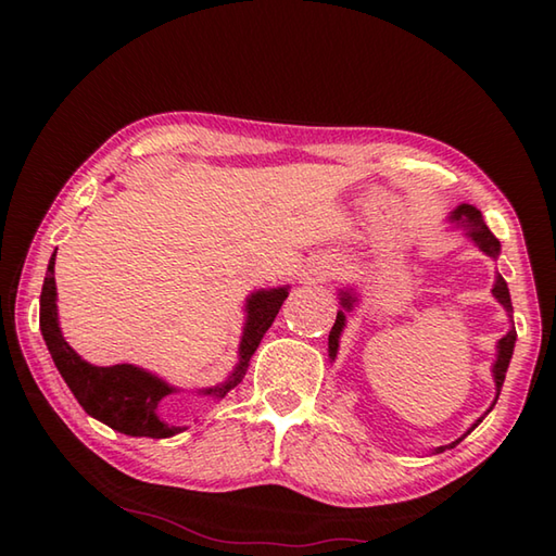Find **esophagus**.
I'll return each mask as SVG.
<instances>
[{"mask_svg":"<svg viewBox=\"0 0 556 556\" xmlns=\"http://www.w3.org/2000/svg\"><path fill=\"white\" fill-rule=\"evenodd\" d=\"M332 269H334V265L329 263V260H317V263H313V265H308L303 269V281H317V279H327L329 275H332Z\"/></svg>","mask_w":556,"mask_h":556,"instance_id":"1","label":"esophagus"}]
</instances>
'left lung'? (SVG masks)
Masks as SVG:
<instances>
[{
    "label": "left lung",
    "mask_w": 556,
    "mask_h": 556,
    "mask_svg": "<svg viewBox=\"0 0 556 556\" xmlns=\"http://www.w3.org/2000/svg\"><path fill=\"white\" fill-rule=\"evenodd\" d=\"M448 224H452V229H460V231H464V233L468 236V239L473 241L488 257H492V260L500 257L502 245H500L497 239H494V233L488 229V224L482 222V215H480L478 207L468 205V203H460V205L452 212V215H448ZM492 296L497 299V303L506 311V315H509L511 329L497 341V358H494V363H492V377H494V387H497V396H494L492 406H490L485 413H482V416H480L473 425H470V428L466 430V434L473 432V430L478 428V425L482 422V418H485L488 413L494 408V404H497L500 392H502V384H504V377H506V368H509L511 356H514V346H516V327H514L511 296H509V287H506V281H504V277L500 275V271H497V275H494ZM339 305H341V311H337V323H334V327H332V332H329V341H327V346H329L327 351H329V358H332V361L337 358L339 339H341V332H344V327H346V315L356 311V305H358V293H356V289H353V287L339 289ZM466 434H460L458 440L452 442V444L437 446L432 454H442L444 448H454L460 440H464Z\"/></svg>",
    "instance_id": "1"
}]
</instances>
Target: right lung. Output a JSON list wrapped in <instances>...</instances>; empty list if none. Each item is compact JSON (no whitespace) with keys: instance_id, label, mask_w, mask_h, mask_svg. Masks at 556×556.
Instances as JSON below:
<instances>
[{"instance_id":"right-lung-1","label":"right lung","mask_w":556,"mask_h":556,"mask_svg":"<svg viewBox=\"0 0 556 556\" xmlns=\"http://www.w3.org/2000/svg\"><path fill=\"white\" fill-rule=\"evenodd\" d=\"M54 257L56 251L50 257V265H47L45 285L40 293V332L59 375L64 377L71 394L76 396L83 410L96 420L110 425L112 430L124 432L128 437L164 440V437H174L186 430L184 425H172L160 416L162 399L181 392V389H176L155 372L138 368V365L131 363L108 365V368L92 365L88 361H83L78 353L68 346V341L62 334V327H59ZM289 285L275 289H257L245 299V323L239 341V363L233 365L227 380L215 387L198 389L195 394L222 401L243 380L248 363H251L257 344L263 341L271 323H275L281 303L289 296Z\"/></svg>"}]
</instances>
